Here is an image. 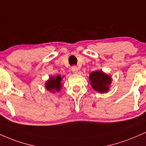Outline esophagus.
Returning a JSON list of instances; mask_svg holds the SVG:
<instances>
[{
	"label": "esophagus",
	"mask_w": 146,
	"mask_h": 146,
	"mask_svg": "<svg viewBox=\"0 0 146 146\" xmlns=\"http://www.w3.org/2000/svg\"><path fill=\"white\" fill-rule=\"evenodd\" d=\"M71 71L73 72V73H76L78 71V68L76 66H73L71 67Z\"/></svg>",
	"instance_id": "34e87169"
}]
</instances>
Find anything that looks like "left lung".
<instances>
[{"mask_svg":"<svg viewBox=\"0 0 146 146\" xmlns=\"http://www.w3.org/2000/svg\"><path fill=\"white\" fill-rule=\"evenodd\" d=\"M89 80L93 89L97 92L104 93L109 90V85L111 84V78L103 71H96L90 74Z\"/></svg>","mask_w":146,"mask_h":146,"instance_id":"left-lung-1","label":"left lung"}]
</instances>
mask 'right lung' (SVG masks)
Masks as SVG:
<instances>
[{
    "instance_id": "right-lung-1",
    "label": "right lung",
    "mask_w": 146,
    "mask_h": 146,
    "mask_svg": "<svg viewBox=\"0 0 146 146\" xmlns=\"http://www.w3.org/2000/svg\"><path fill=\"white\" fill-rule=\"evenodd\" d=\"M61 80H62V78L60 75H58L56 78H54V77L50 78V80L47 81L45 84V87H46L47 90L52 92H54V91L58 92L60 90L61 86H62Z\"/></svg>"
}]
</instances>
